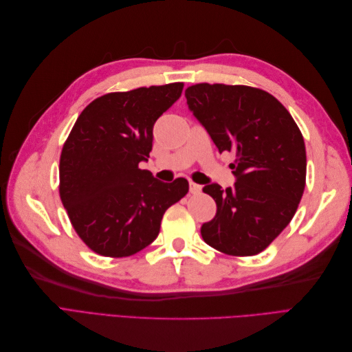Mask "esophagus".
Masks as SVG:
<instances>
[{
    "label": "esophagus",
    "mask_w": 352,
    "mask_h": 352,
    "mask_svg": "<svg viewBox=\"0 0 352 352\" xmlns=\"http://www.w3.org/2000/svg\"><path fill=\"white\" fill-rule=\"evenodd\" d=\"M189 192H190V194H199V192H201V186L197 185V184H194V182H190V184H189Z\"/></svg>",
    "instance_id": "1"
}]
</instances>
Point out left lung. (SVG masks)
Listing matches in <instances>:
<instances>
[{"instance_id":"left-lung-1","label":"left lung","mask_w":352,"mask_h":352,"mask_svg":"<svg viewBox=\"0 0 352 352\" xmlns=\"http://www.w3.org/2000/svg\"><path fill=\"white\" fill-rule=\"evenodd\" d=\"M185 97L219 151L236 157L230 164L235 185L202 188L217 204L214 219L201 226L202 239L229 255L258 254L289 225L304 194L301 131L273 95L257 88L198 83Z\"/></svg>"}]
</instances>
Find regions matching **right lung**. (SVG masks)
<instances>
[{
	"mask_svg": "<svg viewBox=\"0 0 352 352\" xmlns=\"http://www.w3.org/2000/svg\"><path fill=\"white\" fill-rule=\"evenodd\" d=\"M182 89L176 82L102 95L74 123L60 157V198L94 252H140L158 236L166 210L188 194L186 179L164 184L140 168L153 150L154 123Z\"/></svg>",
	"mask_w": 352,
	"mask_h": 352,
	"instance_id": "1",
	"label": "right lung"
}]
</instances>
